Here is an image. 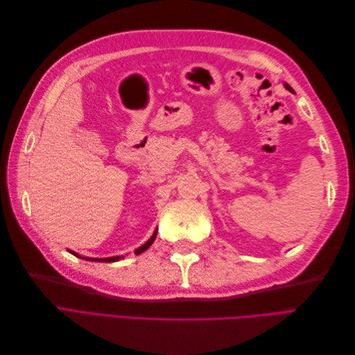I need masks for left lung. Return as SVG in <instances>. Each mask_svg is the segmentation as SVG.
<instances>
[{
	"mask_svg": "<svg viewBox=\"0 0 355 355\" xmlns=\"http://www.w3.org/2000/svg\"><path fill=\"white\" fill-rule=\"evenodd\" d=\"M284 87H286V89H289L291 92H293V89H292V88L288 85V83H284Z\"/></svg>",
	"mask_w": 355,
	"mask_h": 355,
	"instance_id": "8db88e82",
	"label": "left lung"
}]
</instances>
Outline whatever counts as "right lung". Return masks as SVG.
I'll return each instance as SVG.
<instances>
[{
	"label": "right lung",
	"instance_id": "right-lung-1",
	"mask_svg": "<svg viewBox=\"0 0 355 355\" xmlns=\"http://www.w3.org/2000/svg\"><path fill=\"white\" fill-rule=\"evenodd\" d=\"M156 234H157V231H155V234L153 235H151V239L146 243V244H143L141 247H139L137 250H136V254H141V252L143 251H146L150 245H151V243H153L155 241V239H156ZM71 251V250H69ZM72 252V254L73 256H76L75 254V252L73 251H71ZM121 257H118V256H115V257H108V259H87V260H91V261H101V263H111V261H118V260H120Z\"/></svg>",
	"mask_w": 355,
	"mask_h": 355
}]
</instances>
